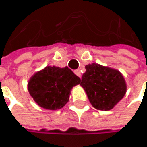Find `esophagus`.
Segmentation results:
<instances>
[{
    "mask_svg": "<svg viewBox=\"0 0 147 147\" xmlns=\"http://www.w3.org/2000/svg\"><path fill=\"white\" fill-rule=\"evenodd\" d=\"M74 72H75V74H76L78 77H79V78H81V76H82V75H81V72H80V70H79V69H76Z\"/></svg>",
    "mask_w": 147,
    "mask_h": 147,
    "instance_id": "34e87169",
    "label": "esophagus"
}]
</instances>
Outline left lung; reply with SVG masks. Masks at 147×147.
<instances>
[{
  "label": "left lung",
  "instance_id": "obj_1",
  "mask_svg": "<svg viewBox=\"0 0 147 147\" xmlns=\"http://www.w3.org/2000/svg\"><path fill=\"white\" fill-rule=\"evenodd\" d=\"M80 85L92 105L101 111L113 109L127 91L125 79L121 72L97 63L86 65Z\"/></svg>",
  "mask_w": 147,
  "mask_h": 147
}]
</instances>
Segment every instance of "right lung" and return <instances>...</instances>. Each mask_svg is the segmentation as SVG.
I'll list each match as a JSON object with an SVG mask.
<instances>
[{
	"label": "right lung",
	"instance_id": "right-lung-1",
	"mask_svg": "<svg viewBox=\"0 0 147 147\" xmlns=\"http://www.w3.org/2000/svg\"><path fill=\"white\" fill-rule=\"evenodd\" d=\"M79 83L80 78L68 67L47 66L30 78L28 88L39 106L58 110L67 103L72 87Z\"/></svg>",
	"mask_w": 147,
	"mask_h": 147
}]
</instances>
